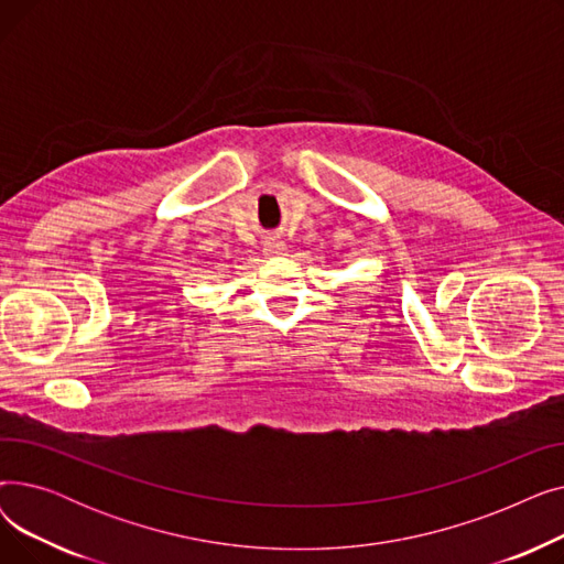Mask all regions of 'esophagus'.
<instances>
[{"label":"esophagus","instance_id":"1","mask_svg":"<svg viewBox=\"0 0 564 564\" xmlns=\"http://www.w3.org/2000/svg\"><path fill=\"white\" fill-rule=\"evenodd\" d=\"M285 251H288V247L281 240H270V242L264 245V256L276 258V256H285Z\"/></svg>","mask_w":564,"mask_h":564}]
</instances>
